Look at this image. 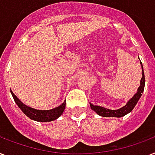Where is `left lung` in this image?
I'll use <instances>...</instances> for the list:
<instances>
[{
  "instance_id": "obj_1",
  "label": "left lung",
  "mask_w": 155,
  "mask_h": 155,
  "mask_svg": "<svg viewBox=\"0 0 155 155\" xmlns=\"http://www.w3.org/2000/svg\"><path fill=\"white\" fill-rule=\"evenodd\" d=\"M140 64H141V69H142V73H141L142 78L141 79L140 86L137 89V92L134 94V97L131 99H129L125 106H124L123 107L120 109H117V110H111V109L105 108V107L100 106H95V105L90 104L91 109L95 111L98 115L104 116V117H122V116H125L128 113H129L130 111H133L134 107L136 106V104H137L139 99L141 98V94L143 93L144 88H145V74H144L142 63L141 61H140Z\"/></svg>"
}]
</instances>
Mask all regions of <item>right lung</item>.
Listing matches in <instances>:
<instances>
[{
  "instance_id": "add662e5",
  "label": "right lung",
  "mask_w": 155,
  "mask_h": 155,
  "mask_svg": "<svg viewBox=\"0 0 155 155\" xmlns=\"http://www.w3.org/2000/svg\"><path fill=\"white\" fill-rule=\"evenodd\" d=\"M10 92L19 108L23 111V113L26 116H28L29 118L34 120L39 121V122H48V121L55 120L62 115L65 108V102H64L59 107H56L51 110H37L25 105L23 103H21L19 100L18 98L12 92V91H10Z\"/></svg>"
}]
</instances>
